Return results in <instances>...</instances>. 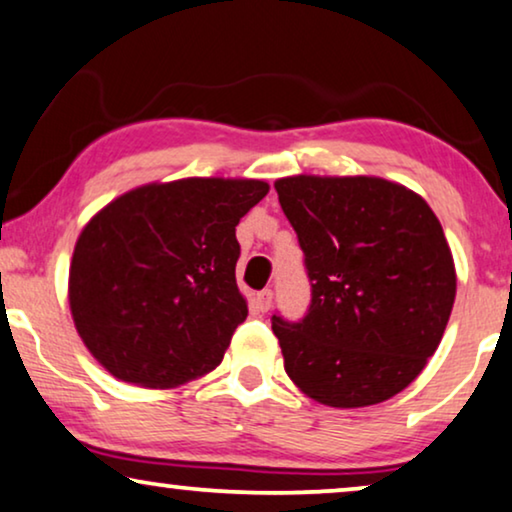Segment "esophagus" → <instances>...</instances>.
<instances>
[{
	"instance_id": "34e87169",
	"label": "esophagus",
	"mask_w": 512,
	"mask_h": 512,
	"mask_svg": "<svg viewBox=\"0 0 512 512\" xmlns=\"http://www.w3.org/2000/svg\"><path fill=\"white\" fill-rule=\"evenodd\" d=\"M254 303H256V310L258 312H268L270 305H272V291L270 289L258 291L256 296H254Z\"/></svg>"
}]
</instances>
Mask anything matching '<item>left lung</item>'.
<instances>
[{"instance_id": "obj_1", "label": "left lung", "mask_w": 512, "mask_h": 512, "mask_svg": "<svg viewBox=\"0 0 512 512\" xmlns=\"http://www.w3.org/2000/svg\"><path fill=\"white\" fill-rule=\"evenodd\" d=\"M305 254L312 300L272 314L284 368L331 408H366L422 373L450 319L457 275L443 226L410 188L377 177L275 181Z\"/></svg>"}]
</instances>
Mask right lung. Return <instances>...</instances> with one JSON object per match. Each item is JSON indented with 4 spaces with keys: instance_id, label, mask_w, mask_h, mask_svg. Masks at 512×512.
<instances>
[{
    "instance_id": "right-lung-1",
    "label": "right lung",
    "mask_w": 512,
    "mask_h": 512,
    "mask_svg": "<svg viewBox=\"0 0 512 512\" xmlns=\"http://www.w3.org/2000/svg\"><path fill=\"white\" fill-rule=\"evenodd\" d=\"M268 191L258 179L146 184L88 221L69 268V307L111 375L170 389L219 366L247 319L235 226Z\"/></svg>"
}]
</instances>
